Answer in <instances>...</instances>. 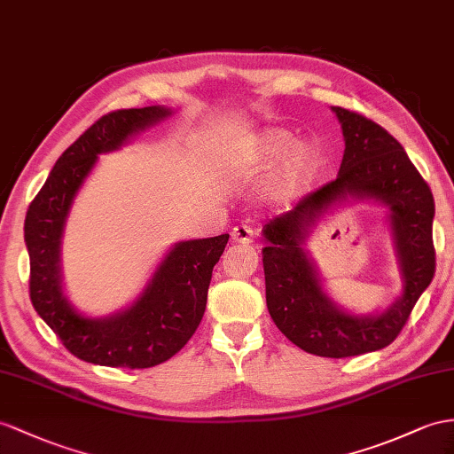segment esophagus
Instances as JSON below:
<instances>
[{
	"mask_svg": "<svg viewBox=\"0 0 454 454\" xmlns=\"http://www.w3.org/2000/svg\"><path fill=\"white\" fill-rule=\"evenodd\" d=\"M231 239L236 243H251L253 241V230L249 226H236L231 230Z\"/></svg>",
	"mask_w": 454,
	"mask_h": 454,
	"instance_id": "esophagus-1",
	"label": "esophagus"
}]
</instances>
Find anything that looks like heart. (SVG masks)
I'll return each instance as SVG.
<instances>
[{"label":"heart","mask_w":454,"mask_h":454,"mask_svg":"<svg viewBox=\"0 0 454 454\" xmlns=\"http://www.w3.org/2000/svg\"><path fill=\"white\" fill-rule=\"evenodd\" d=\"M278 167L270 197L276 203L294 201L318 174L320 151L312 142H297V136L286 128H266L226 151L223 178L239 188L262 182Z\"/></svg>","instance_id":"obj_1"}]
</instances>
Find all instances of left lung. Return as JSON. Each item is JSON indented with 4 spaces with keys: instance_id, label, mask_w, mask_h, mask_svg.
Returning a JSON list of instances; mask_svg holds the SVG:
<instances>
[{
    "instance_id": "8db88e82",
    "label": "left lung",
    "mask_w": 454,
    "mask_h": 454,
    "mask_svg": "<svg viewBox=\"0 0 454 454\" xmlns=\"http://www.w3.org/2000/svg\"><path fill=\"white\" fill-rule=\"evenodd\" d=\"M343 132L338 178L307 195L294 211L264 224L266 307L286 338L307 353L330 358L387 347L432 284L434 195L403 145L363 114L332 107ZM387 207V222L402 276V294L386 309L355 313L328 294L306 239L326 214L348 202Z\"/></svg>"
}]
</instances>
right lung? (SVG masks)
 <instances>
[{"instance_id": "1", "label": "right lung", "mask_w": 454, "mask_h": 454, "mask_svg": "<svg viewBox=\"0 0 454 454\" xmlns=\"http://www.w3.org/2000/svg\"><path fill=\"white\" fill-rule=\"evenodd\" d=\"M172 114L170 107L122 109L91 124L57 159L25 220L30 257V301L40 318L80 360L113 368H151L190 341L205 315L207 292L228 234L176 241L130 305L107 317L80 312L68 299L61 243L73 205L96 168L113 153Z\"/></svg>"}]
</instances>
